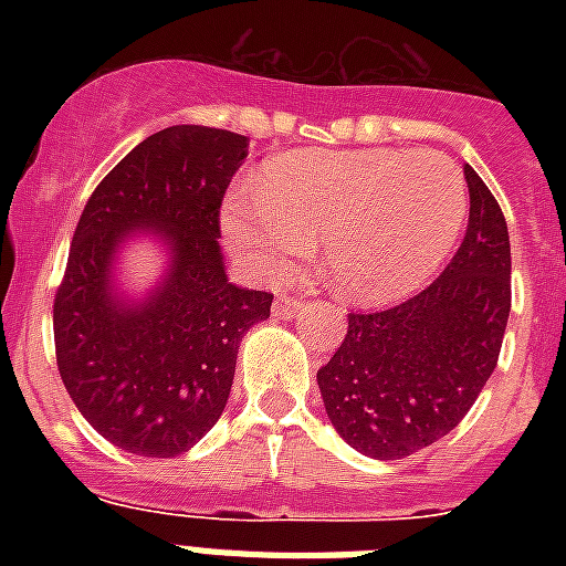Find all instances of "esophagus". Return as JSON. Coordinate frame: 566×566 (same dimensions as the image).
Returning <instances> with one entry per match:
<instances>
[{
  "mask_svg": "<svg viewBox=\"0 0 566 566\" xmlns=\"http://www.w3.org/2000/svg\"><path fill=\"white\" fill-rule=\"evenodd\" d=\"M302 308V302H296V300H275L273 302V314L275 317H293V314H296V311Z\"/></svg>",
  "mask_w": 566,
  "mask_h": 566,
  "instance_id": "obj_1",
  "label": "esophagus"
}]
</instances>
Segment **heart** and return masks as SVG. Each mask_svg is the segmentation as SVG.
Wrapping results in <instances>:
<instances>
[{
    "label": "heart",
    "instance_id": "b5f03b06",
    "mask_svg": "<svg viewBox=\"0 0 566 566\" xmlns=\"http://www.w3.org/2000/svg\"><path fill=\"white\" fill-rule=\"evenodd\" d=\"M467 217L464 176L447 155L411 149H300L231 193L222 234L243 264L282 284L323 243L332 291L349 305L408 300L447 264Z\"/></svg>",
    "mask_w": 566,
    "mask_h": 566
}]
</instances>
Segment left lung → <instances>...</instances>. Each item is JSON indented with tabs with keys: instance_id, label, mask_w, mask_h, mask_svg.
I'll use <instances>...</instances> for the list:
<instances>
[{
	"instance_id": "1",
	"label": "left lung",
	"mask_w": 566,
	"mask_h": 566,
	"mask_svg": "<svg viewBox=\"0 0 566 566\" xmlns=\"http://www.w3.org/2000/svg\"><path fill=\"white\" fill-rule=\"evenodd\" d=\"M470 222L438 282L402 305L349 314L344 344L317 373L335 431L376 461H396L455 429L496 370L511 314L509 226L464 164Z\"/></svg>"
}]
</instances>
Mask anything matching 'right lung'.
<instances>
[{"mask_svg": "<svg viewBox=\"0 0 566 566\" xmlns=\"http://www.w3.org/2000/svg\"><path fill=\"white\" fill-rule=\"evenodd\" d=\"M249 140L170 126L137 144L99 181L75 226L55 296V355L66 394L114 447L176 458L211 431L229 402L238 346L270 317L273 296L229 282L220 205ZM165 252L140 294L122 284L125 249Z\"/></svg>", "mask_w": 566, "mask_h": 566, "instance_id": "1", "label": "right lung"}]
</instances>
